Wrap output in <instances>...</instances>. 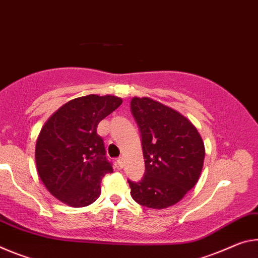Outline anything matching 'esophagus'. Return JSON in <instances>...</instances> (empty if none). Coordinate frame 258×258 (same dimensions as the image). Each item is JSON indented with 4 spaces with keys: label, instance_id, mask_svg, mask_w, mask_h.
Here are the masks:
<instances>
[{
    "label": "esophagus",
    "instance_id": "1",
    "mask_svg": "<svg viewBox=\"0 0 258 258\" xmlns=\"http://www.w3.org/2000/svg\"><path fill=\"white\" fill-rule=\"evenodd\" d=\"M117 166H119L120 168H123L124 167V159L122 158V157L117 159Z\"/></svg>",
    "mask_w": 258,
    "mask_h": 258
}]
</instances>
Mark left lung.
<instances>
[{
    "mask_svg": "<svg viewBox=\"0 0 258 258\" xmlns=\"http://www.w3.org/2000/svg\"><path fill=\"white\" fill-rule=\"evenodd\" d=\"M132 113L142 136L145 172L128 179L133 199L141 206L164 209L176 205L198 183L205 145L189 120L149 97H134Z\"/></svg>",
    "mask_w": 258,
    "mask_h": 258,
    "instance_id": "8db88e82",
    "label": "left lung"
}]
</instances>
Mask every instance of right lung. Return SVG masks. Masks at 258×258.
Returning a JSON list of instances; mask_svg holds the SVG:
<instances>
[{"label": "right lung", "instance_id": "obj_1", "mask_svg": "<svg viewBox=\"0 0 258 258\" xmlns=\"http://www.w3.org/2000/svg\"><path fill=\"white\" fill-rule=\"evenodd\" d=\"M122 104L116 96L79 97L54 112L35 147L39 176L54 198L71 207L97 200L101 179L113 171L97 125Z\"/></svg>", "mask_w": 258, "mask_h": 258}]
</instances>
